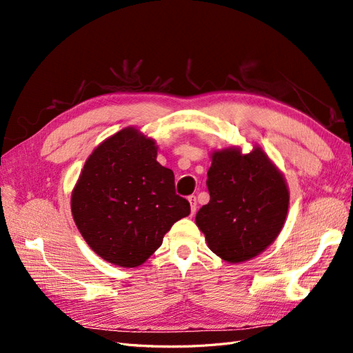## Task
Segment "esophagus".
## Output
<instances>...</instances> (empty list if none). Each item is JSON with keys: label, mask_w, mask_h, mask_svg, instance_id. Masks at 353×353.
I'll return each instance as SVG.
<instances>
[{"label": "esophagus", "mask_w": 353, "mask_h": 353, "mask_svg": "<svg viewBox=\"0 0 353 353\" xmlns=\"http://www.w3.org/2000/svg\"><path fill=\"white\" fill-rule=\"evenodd\" d=\"M188 201H190V206H191V215H194L196 210H197V199H196V196H188Z\"/></svg>", "instance_id": "esophagus-1"}]
</instances>
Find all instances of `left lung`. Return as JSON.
<instances>
[{"instance_id": "left-lung-1", "label": "left lung", "mask_w": 353, "mask_h": 353, "mask_svg": "<svg viewBox=\"0 0 353 353\" xmlns=\"http://www.w3.org/2000/svg\"><path fill=\"white\" fill-rule=\"evenodd\" d=\"M210 200L200 208L196 225L209 249L230 263L261 254L281 232L290 193L281 170L262 147L250 153L232 145L210 153Z\"/></svg>"}]
</instances>
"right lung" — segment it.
<instances>
[{
	"mask_svg": "<svg viewBox=\"0 0 353 353\" xmlns=\"http://www.w3.org/2000/svg\"><path fill=\"white\" fill-rule=\"evenodd\" d=\"M152 137L128 126L94 148L72 191L70 209L83 240L122 268L143 265L162 245L190 203L157 160Z\"/></svg>",
	"mask_w": 353,
	"mask_h": 353,
	"instance_id": "add662e5",
	"label": "right lung"
}]
</instances>
